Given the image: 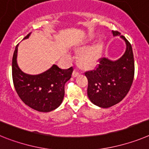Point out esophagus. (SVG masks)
<instances>
[{
    "label": "esophagus",
    "mask_w": 149,
    "mask_h": 149,
    "mask_svg": "<svg viewBox=\"0 0 149 149\" xmlns=\"http://www.w3.org/2000/svg\"><path fill=\"white\" fill-rule=\"evenodd\" d=\"M79 75V72L76 70H73V77H76V76H78Z\"/></svg>",
    "instance_id": "1"
}]
</instances>
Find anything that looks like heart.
Wrapping results in <instances>:
<instances>
[{"mask_svg":"<svg viewBox=\"0 0 149 149\" xmlns=\"http://www.w3.org/2000/svg\"><path fill=\"white\" fill-rule=\"evenodd\" d=\"M88 42H85L76 48L77 52H82L79 56V62L85 68H92L97 65L100 58L103 44L101 41H98L88 48Z\"/></svg>","mask_w":149,"mask_h":149,"instance_id":"heart-1","label":"heart"}]
</instances>
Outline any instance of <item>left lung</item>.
<instances>
[{
  "instance_id": "8db88e82",
  "label": "left lung",
  "mask_w": 149,
  "mask_h": 149,
  "mask_svg": "<svg viewBox=\"0 0 149 149\" xmlns=\"http://www.w3.org/2000/svg\"><path fill=\"white\" fill-rule=\"evenodd\" d=\"M114 37L120 36L126 43L125 54L116 61L100 59L95 70L85 72L88 97L94 105L109 108L121 102L131 87L134 77V58L132 46L118 31H112Z\"/></svg>"
}]
</instances>
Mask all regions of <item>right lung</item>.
Instances as JSON below:
<instances>
[{"instance_id":"right-lung-1","label":"right lung","mask_w":149,"mask_h":149,"mask_svg":"<svg viewBox=\"0 0 149 149\" xmlns=\"http://www.w3.org/2000/svg\"><path fill=\"white\" fill-rule=\"evenodd\" d=\"M30 35L31 33L24 40ZM17 52L18 45L13 57L12 74L14 87L20 99L39 112H51L58 108L64 99V85L71 78L73 67L63 70L53 64L40 74H27L18 66Z\"/></svg>"}]
</instances>
